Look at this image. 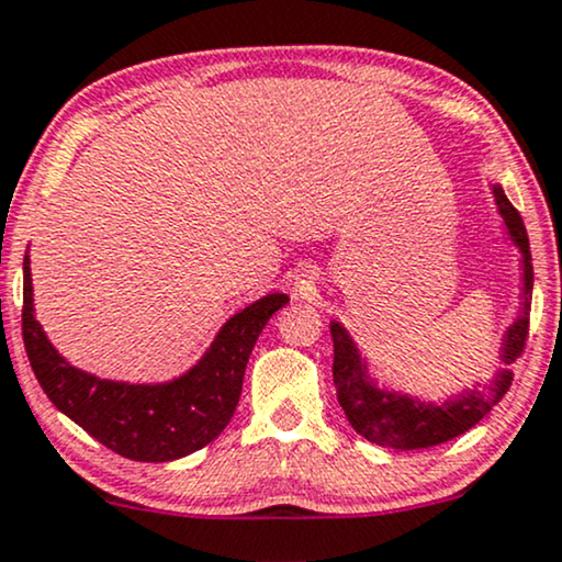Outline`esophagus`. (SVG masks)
Listing matches in <instances>:
<instances>
[{
	"label": "esophagus",
	"instance_id": "obj_1",
	"mask_svg": "<svg viewBox=\"0 0 562 562\" xmlns=\"http://www.w3.org/2000/svg\"><path fill=\"white\" fill-rule=\"evenodd\" d=\"M305 288H308V280H301V282H297V290H305Z\"/></svg>",
	"mask_w": 562,
	"mask_h": 562
}]
</instances>
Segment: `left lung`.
<instances>
[{
    "instance_id": "1",
    "label": "left lung",
    "mask_w": 562,
    "mask_h": 562,
    "mask_svg": "<svg viewBox=\"0 0 562 562\" xmlns=\"http://www.w3.org/2000/svg\"><path fill=\"white\" fill-rule=\"evenodd\" d=\"M493 187L498 215L510 244L521 254V290H518V311L516 318L508 324L501 339V360L506 366L521 355L524 342L529 334V311H531V288H535V269H531L529 236L524 228V220L518 215L514 204L508 202L506 191L501 183ZM334 339V386H337V402L345 409V417L350 420L355 432H360L366 440L392 451H415L430 449V446L446 443V440L461 436L474 428L490 409L506 396L514 371L501 368L490 383H477L474 389L451 396V400L432 402L423 396L400 392V389L381 386L375 373L368 368V358L360 350L352 334L345 329V324L331 322Z\"/></svg>"
}]
</instances>
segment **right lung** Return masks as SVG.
I'll list each match as a JSON object with an SVG mask.
<instances>
[{
	"instance_id": "obj_1",
	"label": "right lung",
	"mask_w": 562,
	"mask_h": 562,
	"mask_svg": "<svg viewBox=\"0 0 562 562\" xmlns=\"http://www.w3.org/2000/svg\"><path fill=\"white\" fill-rule=\"evenodd\" d=\"M290 297L269 293L220 326L187 373L158 383L101 379L69 363L35 322L31 259H23V342L54 407L105 449L134 461H173L212 443L238 407L248 355Z\"/></svg>"
}]
</instances>
